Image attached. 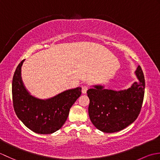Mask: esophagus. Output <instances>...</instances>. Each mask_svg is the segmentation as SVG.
Here are the masks:
<instances>
[{"mask_svg": "<svg viewBox=\"0 0 160 160\" xmlns=\"http://www.w3.org/2000/svg\"><path fill=\"white\" fill-rule=\"evenodd\" d=\"M88 89H89V86L87 85V84H85V85H83L82 87V92L83 94L86 93H87V91L88 90Z\"/></svg>", "mask_w": 160, "mask_h": 160, "instance_id": "1", "label": "esophagus"}]
</instances>
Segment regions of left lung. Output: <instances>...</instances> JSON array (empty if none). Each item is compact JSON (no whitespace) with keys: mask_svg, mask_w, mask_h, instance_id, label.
Returning a JSON list of instances; mask_svg holds the SVG:
<instances>
[{"mask_svg":"<svg viewBox=\"0 0 160 160\" xmlns=\"http://www.w3.org/2000/svg\"><path fill=\"white\" fill-rule=\"evenodd\" d=\"M135 73L140 82H134L128 89L116 91L95 86L87 91L90 120L98 130L120 131L138 118L144 100L145 80L140 66Z\"/></svg>","mask_w":160,"mask_h":160,"instance_id":"left-lung-1","label":"left lung"}]
</instances>
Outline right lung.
<instances>
[{"label": "right lung", "instance_id": "right-lung-1", "mask_svg": "<svg viewBox=\"0 0 160 160\" xmlns=\"http://www.w3.org/2000/svg\"><path fill=\"white\" fill-rule=\"evenodd\" d=\"M23 60L16 67L12 80V102L15 113L30 130L51 134L62 127L69 109L81 95V87L64 91L47 100H40L26 90L20 77Z\"/></svg>", "mask_w": 160, "mask_h": 160}]
</instances>
